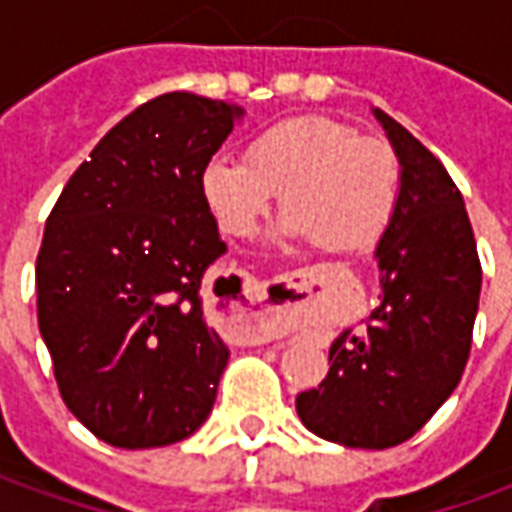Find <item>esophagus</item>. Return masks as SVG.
Wrapping results in <instances>:
<instances>
[{
	"label": "esophagus",
	"instance_id": "obj_1",
	"mask_svg": "<svg viewBox=\"0 0 512 512\" xmlns=\"http://www.w3.org/2000/svg\"><path fill=\"white\" fill-rule=\"evenodd\" d=\"M279 321L255 293H244V304L230 315V334L244 343H266L277 337Z\"/></svg>",
	"mask_w": 512,
	"mask_h": 512
}]
</instances>
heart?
Masks as SVG:
<instances>
[{
  "label": "heart",
  "mask_w": 512,
  "mask_h": 512,
  "mask_svg": "<svg viewBox=\"0 0 512 512\" xmlns=\"http://www.w3.org/2000/svg\"><path fill=\"white\" fill-rule=\"evenodd\" d=\"M395 147L326 115H299L263 128L246 161L213 156L202 194L224 233L249 238L279 191V235L310 238L321 252H359L386 233L400 202Z\"/></svg>",
  "instance_id": "b5f03b06"
}]
</instances>
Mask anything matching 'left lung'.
<instances>
[{"mask_svg": "<svg viewBox=\"0 0 512 512\" xmlns=\"http://www.w3.org/2000/svg\"><path fill=\"white\" fill-rule=\"evenodd\" d=\"M403 167L400 202L378 241L381 304L365 332L329 348V376L296 397L301 422L326 441L386 450L411 439L452 395L472 351L483 268L450 172L376 109Z\"/></svg>", "mask_w": 512, "mask_h": 512, "instance_id": "obj_1", "label": "left lung"}]
</instances>
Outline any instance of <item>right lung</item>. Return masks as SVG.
Segmentation results:
<instances>
[{"label": "right lung", "mask_w": 512, "mask_h": 512, "mask_svg": "<svg viewBox=\"0 0 512 512\" xmlns=\"http://www.w3.org/2000/svg\"><path fill=\"white\" fill-rule=\"evenodd\" d=\"M244 109L164 93L123 117L65 183L43 230L38 326L65 406L120 450L189 439L230 351L202 315L227 252L202 169Z\"/></svg>", "instance_id": "1"}]
</instances>
